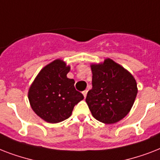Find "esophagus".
Instances as JSON below:
<instances>
[{
	"label": "esophagus",
	"instance_id": "34e87169",
	"mask_svg": "<svg viewBox=\"0 0 160 160\" xmlns=\"http://www.w3.org/2000/svg\"><path fill=\"white\" fill-rule=\"evenodd\" d=\"M82 94H83V95H84V97H86V95H87V90H84V91H83L82 92Z\"/></svg>",
	"mask_w": 160,
	"mask_h": 160
}]
</instances>
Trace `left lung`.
Instances as JSON below:
<instances>
[{"label":"left lung","mask_w":160,"mask_h":160,"mask_svg":"<svg viewBox=\"0 0 160 160\" xmlns=\"http://www.w3.org/2000/svg\"><path fill=\"white\" fill-rule=\"evenodd\" d=\"M92 89L85 101L93 117L105 124H114L130 111L138 89L134 76L111 59L92 64Z\"/></svg>","instance_id":"8db88e82"}]
</instances>
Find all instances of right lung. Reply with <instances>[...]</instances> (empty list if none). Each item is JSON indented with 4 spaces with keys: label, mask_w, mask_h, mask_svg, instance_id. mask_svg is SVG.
I'll list each match as a JSON object with an SVG mask.
<instances>
[{
    "label": "right lung",
    "mask_w": 160,
    "mask_h": 160,
    "mask_svg": "<svg viewBox=\"0 0 160 160\" xmlns=\"http://www.w3.org/2000/svg\"><path fill=\"white\" fill-rule=\"evenodd\" d=\"M70 67L57 59L39 72L29 89L28 99L34 112L45 121L55 124L68 119L84 96L67 78Z\"/></svg>",
    "instance_id": "obj_1"
}]
</instances>
